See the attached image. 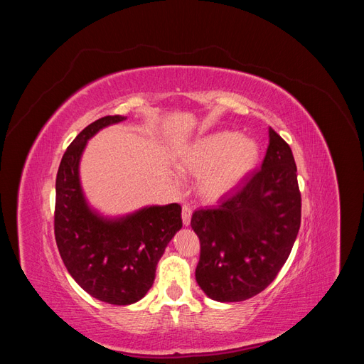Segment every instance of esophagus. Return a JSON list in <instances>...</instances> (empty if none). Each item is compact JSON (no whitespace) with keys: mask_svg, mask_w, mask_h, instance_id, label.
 <instances>
[{"mask_svg":"<svg viewBox=\"0 0 364 364\" xmlns=\"http://www.w3.org/2000/svg\"><path fill=\"white\" fill-rule=\"evenodd\" d=\"M191 215H193V211L190 206H183L182 208V222H183V226H190L191 223Z\"/></svg>","mask_w":364,"mask_h":364,"instance_id":"1","label":"esophagus"}]
</instances>
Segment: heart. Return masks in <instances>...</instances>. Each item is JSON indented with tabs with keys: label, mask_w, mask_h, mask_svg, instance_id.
I'll use <instances>...</instances> for the list:
<instances>
[{
	"label": "heart",
	"mask_w": 364,
	"mask_h": 364,
	"mask_svg": "<svg viewBox=\"0 0 364 364\" xmlns=\"http://www.w3.org/2000/svg\"><path fill=\"white\" fill-rule=\"evenodd\" d=\"M259 158L261 149L255 139L237 130L220 129L183 144L176 164L181 171L200 178L197 191L203 200L215 203L234 193L255 171Z\"/></svg>",
	"instance_id": "1"
}]
</instances>
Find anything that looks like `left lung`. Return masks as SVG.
<instances>
[{
	"mask_svg": "<svg viewBox=\"0 0 364 364\" xmlns=\"http://www.w3.org/2000/svg\"><path fill=\"white\" fill-rule=\"evenodd\" d=\"M291 149L269 127L261 170L222 205L191 217L200 240L196 281L217 302H241L261 293L287 261L301 226V193Z\"/></svg>",
	"mask_w": 364,
	"mask_h": 364,
	"instance_id": "left-lung-1",
	"label": "left lung"
}]
</instances>
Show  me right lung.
Listing matches in <instances>:
<instances>
[{
	"label": "right lung",
	"instance_id": "add662e5",
	"mask_svg": "<svg viewBox=\"0 0 364 364\" xmlns=\"http://www.w3.org/2000/svg\"><path fill=\"white\" fill-rule=\"evenodd\" d=\"M126 119L109 115L85 127L65 151L56 178L54 235L62 261L86 293L112 305L135 304L147 294L165 247L182 228L178 203L106 215L87 200L80 181L87 141Z\"/></svg>",
	"mask_w": 364,
	"mask_h": 364
}]
</instances>
